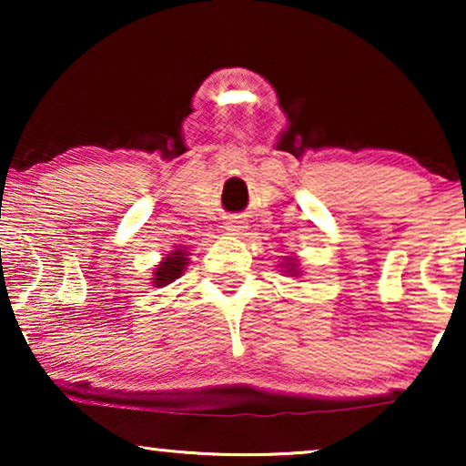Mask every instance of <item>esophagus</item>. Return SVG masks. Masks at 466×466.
<instances>
[{"instance_id": "obj_1", "label": "esophagus", "mask_w": 466, "mask_h": 466, "mask_svg": "<svg viewBox=\"0 0 466 466\" xmlns=\"http://www.w3.org/2000/svg\"><path fill=\"white\" fill-rule=\"evenodd\" d=\"M227 233L228 235H244V231H246V222L244 220H239V218H231L227 222Z\"/></svg>"}]
</instances>
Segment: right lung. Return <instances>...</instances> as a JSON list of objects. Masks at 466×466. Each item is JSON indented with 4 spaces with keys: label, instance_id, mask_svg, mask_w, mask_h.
Listing matches in <instances>:
<instances>
[{
    "label": "right lung",
    "instance_id": "obj_1",
    "mask_svg": "<svg viewBox=\"0 0 466 466\" xmlns=\"http://www.w3.org/2000/svg\"><path fill=\"white\" fill-rule=\"evenodd\" d=\"M184 267H187V252L174 250L161 265L157 267L155 286H167L169 282H174L176 278H180Z\"/></svg>",
    "mask_w": 466,
    "mask_h": 466
}]
</instances>
